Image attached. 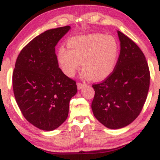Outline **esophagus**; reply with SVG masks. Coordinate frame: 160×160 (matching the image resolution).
Here are the masks:
<instances>
[{
	"label": "esophagus",
	"mask_w": 160,
	"mask_h": 160,
	"mask_svg": "<svg viewBox=\"0 0 160 160\" xmlns=\"http://www.w3.org/2000/svg\"><path fill=\"white\" fill-rule=\"evenodd\" d=\"M77 86H78V89H79V90H80V89H82V88L85 86V84L80 83V82H78V83H77Z\"/></svg>",
	"instance_id": "esophagus-1"
}]
</instances>
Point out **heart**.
<instances>
[{
	"mask_svg": "<svg viewBox=\"0 0 160 160\" xmlns=\"http://www.w3.org/2000/svg\"><path fill=\"white\" fill-rule=\"evenodd\" d=\"M68 48L60 47L58 59L61 68L73 77L81 67L82 78L102 80L113 72L119 56V46L111 36L92 34L74 37L68 42Z\"/></svg>",
	"mask_w": 160,
	"mask_h": 160,
	"instance_id": "1",
	"label": "heart"
}]
</instances>
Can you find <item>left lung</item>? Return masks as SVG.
<instances>
[{
  "mask_svg": "<svg viewBox=\"0 0 160 160\" xmlns=\"http://www.w3.org/2000/svg\"><path fill=\"white\" fill-rule=\"evenodd\" d=\"M120 53L115 68L103 82L92 85V110L101 123L111 129L123 128L140 114L148 96L150 71L144 53L117 31Z\"/></svg>",
  "mask_w": 160,
  "mask_h": 160,
  "instance_id": "1",
  "label": "left lung"
}]
</instances>
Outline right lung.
<instances>
[{
	"label": "right lung",
	"instance_id": "obj_1",
	"mask_svg": "<svg viewBox=\"0 0 160 160\" xmlns=\"http://www.w3.org/2000/svg\"><path fill=\"white\" fill-rule=\"evenodd\" d=\"M71 29H49L22 49L12 74L16 103L25 118L40 129L52 131L67 119L76 82L58 68L55 47Z\"/></svg>",
	"mask_w": 160,
	"mask_h": 160
}]
</instances>
